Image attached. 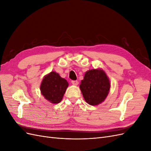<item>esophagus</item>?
I'll list each match as a JSON object with an SVG mask.
<instances>
[{
  "mask_svg": "<svg viewBox=\"0 0 151 151\" xmlns=\"http://www.w3.org/2000/svg\"><path fill=\"white\" fill-rule=\"evenodd\" d=\"M71 83H72V84L73 85H75V86H77V84H79V82L77 81H72Z\"/></svg>",
  "mask_w": 151,
  "mask_h": 151,
  "instance_id": "esophagus-1",
  "label": "esophagus"
}]
</instances>
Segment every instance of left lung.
I'll return each instance as SVG.
<instances>
[{"instance_id": "left-lung-1", "label": "left lung", "mask_w": 151, "mask_h": 151, "mask_svg": "<svg viewBox=\"0 0 151 151\" xmlns=\"http://www.w3.org/2000/svg\"><path fill=\"white\" fill-rule=\"evenodd\" d=\"M79 87L86 101L91 105H97L106 99L110 83L103 70L92 69L86 72Z\"/></svg>"}]
</instances>
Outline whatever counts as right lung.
<instances>
[{"label":"right lung","instance_id":"1","mask_svg":"<svg viewBox=\"0 0 151 151\" xmlns=\"http://www.w3.org/2000/svg\"><path fill=\"white\" fill-rule=\"evenodd\" d=\"M68 86L67 81L55 72L45 76L41 84V92L45 99L52 103H60Z\"/></svg>","mask_w":151,"mask_h":151}]
</instances>
